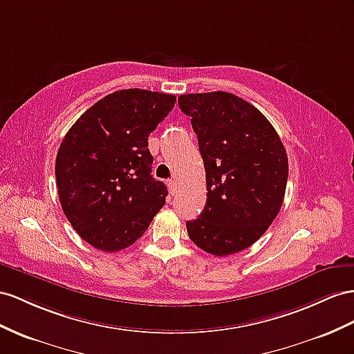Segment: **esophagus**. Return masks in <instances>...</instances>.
<instances>
[{
  "mask_svg": "<svg viewBox=\"0 0 354 354\" xmlns=\"http://www.w3.org/2000/svg\"><path fill=\"white\" fill-rule=\"evenodd\" d=\"M176 188H178V183H176V180H175V179L169 180V189H170L171 194L176 193Z\"/></svg>",
  "mask_w": 354,
  "mask_h": 354,
  "instance_id": "1",
  "label": "esophagus"
}]
</instances>
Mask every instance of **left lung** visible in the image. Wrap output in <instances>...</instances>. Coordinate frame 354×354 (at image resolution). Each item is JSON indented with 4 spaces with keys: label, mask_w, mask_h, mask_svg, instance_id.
I'll return each instance as SVG.
<instances>
[{
    "label": "left lung",
    "mask_w": 354,
    "mask_h": 354,
    "mask_svg": "<svg viewBox=\"0 0 354 354\" xmlns=\"http://www.w3.org/2000/svg\"><path fill=\"white\" fill-rule=\"evenodd\" d=\"M192 118L206 171V206L187 221L188 236L214 256L252 245L284 201L288 160L283 142L259 109L215 91L178 97Z\"/></svg>",
    "instance_id": "obj_1"
}]
</instances>
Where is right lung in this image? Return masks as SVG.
<instances>
[{
  "mask_svg": "<svg viewBox=\"0 0 354 354\" xmlns=\"http://www.w3.org/2000/svg\"><path fill=\"white\" fill-rule=\"evenodd\" d=\"M175 103L171 94L115 91L62 139L55 161L61 207L89 245L106 252L130 247L165 206L167 188L151 175L148 138Z\"/></svg>",
  "mask_w": 354,
  "mask_h": 354,
  "instance_id": "1",
  "label": "right lung"
}]
</instances>
